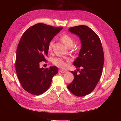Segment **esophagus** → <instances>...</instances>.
Wrapping results in <instances>:
<instances>
[{
    "mask_svg": "<svg viewBox=\"0 0 121 121\" xmlns=\"http://www.w3.org/2000/svg\"><path fill=\"white\" fill-rule=\"evenodd\" d=\"M59 72L61 73H65L68 72V71L67 70H64V69H60Z\"/></svg>",
    "mask_w": 121,
    "mask_h": 121,
    "instance_id": "obj_1",
    "label": "esophagus"
}]
</instances>
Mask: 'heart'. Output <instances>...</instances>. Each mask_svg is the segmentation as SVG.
Here are the masks:
<instances>
[{
    "instance_id": "heart-1",
    "label": "heart",
    "mask_w": 121,
    "mask_h": 121,
    "mask_svg": "<svg viewBox=\"0 0 121 121\" xmlns=\"http://www.w3.org/2000/svg\"><path fill=\"white\" fill-rule=\"evenodd\" d=\"M61 41L68 48H71L74 45V40L70 37V36L68 35H64L61 37ZM53 44V41L52 40L50 41L48 43V49L49 51H51L52 49V46ZM70 62V60H64L63 58L60 57L54 58L52 60L53 64L56 65V67L61 68V69H65L66 68L67 65Z\"/></svg>"
}]
</instances>
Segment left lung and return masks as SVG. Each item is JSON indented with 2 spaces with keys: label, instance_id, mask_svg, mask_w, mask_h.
<instances>
[{
  "label": "left lung",
  "instance_id": "8db88e82",
  "mask_svg": "<svg viewBox=\"0 0 121 121\" xmlns=\"http://www.w3.org/2000/svg\"><path fill=\"white\" fill-rule=\"evenodd\" d=\"M68 30L78 36L81 41L79 56L73 65L76 68L82 69L79 74L71 71L74 79L68 88L75 95L84 96L92 92L100 78L104 60V51L98 35L87 26L71 27Z\"/></svg>",
  "mask_w": 121,
  "mask_h": 121
}]
</instances>
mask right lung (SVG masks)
<instances>
[{
    "label": "right lung",
    "mask_w": 121,
    "mask_h": 121,
    "mask_svg": "<svg viewBox=\"0 0 121 121\" xmlns=\"http://www.w3.org/2000/svg\"><path fill=\"white\" fill-rule=\"evenodd\" d=\"M63 28L38 23L22 36L17 49L16 69L22 86L28 92L36 95L44 93L58 73L57 67L40 68V63L46 60L49 42Z\"/></svg>",
    "instance_id": "1"
}]
</instances>
